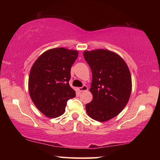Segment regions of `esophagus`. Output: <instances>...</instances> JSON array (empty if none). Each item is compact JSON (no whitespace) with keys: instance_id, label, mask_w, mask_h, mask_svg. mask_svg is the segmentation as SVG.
Listing matches in <instances>:
<instances>
[{"instance_id":"1","label":"esophagus","mask_w":160,"mask_h":160,"mask_svg":"<svg viewBox=\"0 0 160 160\" xmlns=\"http://www.w3.org/2000/svg\"><path fill=\"white\" fill-rule=\"evenodd\" d=\"M78 90H79V91L80 92H82L88 91V86L83 85L82 87H81V88H80L79 89H78Z\"/></svg>"}]
</instances>
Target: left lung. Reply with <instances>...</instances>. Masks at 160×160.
I'll list each match as a JSON object with an SVG mask.
<instances>
[{
  "label": "left lung",
  "instance_id": "obj_1",
  "mask_svg": "<svg viewBox=\"0 0 160 160\" xmlns=\"http://www.w3.org/2000/svg\"><path fill=\"white\" fill-rule=\"evenodd\" d=\"M83 56L92 73L90 90L93 99L86 104L87 113L94 120L108 121L117 116L128 102L132 88L129 69L112 51H86Z\"/></svg>",
  "mask_w": 160,
  "mask_h": 160
}]
</instances>
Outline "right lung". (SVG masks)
Instances as JSON below:
<instances>
[{
  "instance_id": "1",
  "label": "right lung",
  "mask_w": 160,
  "mask_h": 160,
  "mask_svg": "<svg viewBox=\"0 0 160 160\" xmlns=\"http://www.w3.org/2000/svg\"><path fill=\"white\" fill-rule=\"evenodd\" d=\"M78 56L77 51L52 48L42 53L32 67L29 94L36 107L47 117L63 114L67 102L75 97L69 80L70 68Z\"/></svg>"
}]
</instances>
